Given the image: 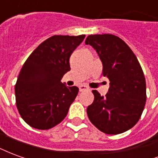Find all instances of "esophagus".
Returning <instances> with one entry per match:
<instances>
[{
	"label": "esophagus",
	"mask_w": 158,
	"mask_h": 158,
	"mask_svg": "<svg viewBox=\"0 0 158 158\" xmlns=\"http://www.w3.org/2000/svg\"><path fill=\"white\" fill-rule=\"evenodd\" d=\"M79 91H84V90H87V89H89V88L85 85H80L79 87Z\"/></svg>",
	"instance_id": "1"
}]
</instances>
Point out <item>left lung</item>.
<instances>
[{"instance_id":"1","label":"left lung","mask_w":158,"mask_h":158,"mask_svg":"<svg viewBox=\"0 0 158 158\" xmlns=\"http://www.w3.org/2000/svg\"><path fill=\"white\" fill-rule=\"evenodd\" d=\"M85 44L98 53L103 76L110 81L105 96L92 90L94 102L87 107L88 118L105 134L125 132L139 121L146 105V79L140 64L129 45L116 35H91Z\"/></svg>"}]
</instances>
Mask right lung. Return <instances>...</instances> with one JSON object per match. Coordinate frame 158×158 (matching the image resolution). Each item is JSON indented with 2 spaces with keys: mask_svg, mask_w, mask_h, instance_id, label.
<instances>
[{
  "mask_svg": "<svg viewBox=\"0 0 158 158\" xmlns=\"http://www.w3.org/2000/svg\"><path fill=\"white\" fill-rule=\"evenodd\" d=\"M85 35H53L30 54L15 85L16 105L29 126L49 129L62 122L79 92L61 82L70 70L69 57Z\"/></svg>",
  "mask_w": 158,
  "mask_h": 158,
  "instance_id": "1",
  "label": "right lung"
}]
</instances>
